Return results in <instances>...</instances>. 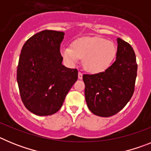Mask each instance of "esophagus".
I'll list each match as a JSON object with an SVG mask.
<instances>
[{
    "label": "esophagus",
    "mask_w": 151,
    "mask_h": 151,
    "mask_svg": "<svg viewBox=\"0 0 151 151\" xmlns=\"http://www.w3.org/2000/svg\"><path fill=\"white\" fill-rule=\"evenodd\" d=\"M78 78L79 79H82V73L81 72H78Z\"/></svg>",
    "instance_id": "esophagus-1"
}]
</instances>
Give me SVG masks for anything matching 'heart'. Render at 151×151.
I'll return each instance as SVG.
<instances>
[{
    "label": "heart",
    "mask_w": 151,
    "mask_h": 151,
    "mask_svg": "<svg viewBox=\"0 0 151 151\" xmlns=\"http://www.w3.org/2000/svg\"><path fill=\"white\" fill-rule=\"evenodd\" d=\"M116 49L113 42L97 37H85L73 41L72 47L64 45L60 49L63 60L73 66L83 59V66L91 73L106 70L114 59Z\"/></svg>",
    "instance_id": "heart-1"
}]
</instances>
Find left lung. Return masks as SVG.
Segmentation results:
<instances>
[{
	"label": "left lung",
	"instance_id": "left-lung-1",
	"mask_svg": "<svg viewBox=\"0 0 151 151\" xmlns=\"http://www.w3.org/2000/svg\"><path fill=\"white\" fill-rule=\"evenodd\" d=\"M116 61L102 73L83 75L88 107L99 116L115 115L127 104L134 90L137 69L134 51L130 45L117 38Z\"/></svg>",
	"mask_w": 151,
	"mask_h": 151
}]
</instances>
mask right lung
<instances>
[{
    "mask_svg": "<svg viewBox=\"0 0 151 151\" xmlns=\"http://www.w3.org/2000/svg\"><path fill=\"white\" fill-rule=\"evenodd\" d=\"M65 33L44 30L32 36L22 47L17 67L19 94L28 110L49 116L62 106L78 79V70L62 64L60 44Z\"/></svg>",
    "mask_w": 151,
    "mask_h": 151,
    "instance_id": "right-lung-1",
    "label": "right lung"
}]
</instances>
